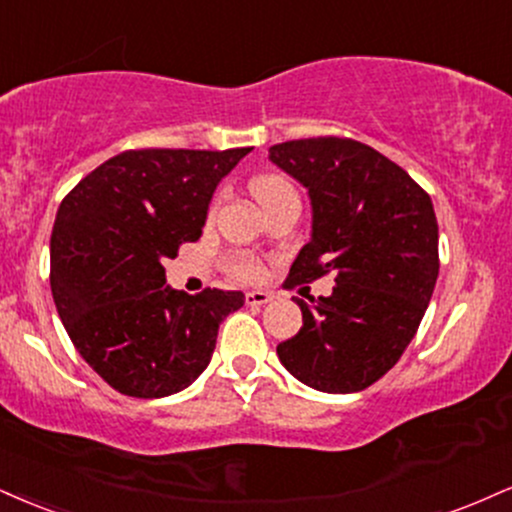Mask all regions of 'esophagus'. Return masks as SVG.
Here are the masks:
<instances>
[{
	"instance_id": "obj_1",
	"label": "esophagus",
	"mask_w": 512,
	"mask_h": 512,
	"mask_svg": "<svg viewBox=\"0 0 512 512\" xmlns=\"http://www.w3.org/2000/svg\"><path fill=\"white\" fill-rule=\"evenodd\" d=\"M272 300H274V295L269 291L245 293V303H248V305H267V303H272Z\"/></svg>"
}]
</instances>
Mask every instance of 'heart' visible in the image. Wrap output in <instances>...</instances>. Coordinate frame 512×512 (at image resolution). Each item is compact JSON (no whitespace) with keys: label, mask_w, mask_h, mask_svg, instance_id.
I'll return each instance as SVG.
<instances>
[{"label":"heart","mask_w":512,"mask_h":512,"mask_svg":"<svg viewBox=\"0 0 512 512\" xmlns=\"http://www.w3.org/2000/svg\"><path fill=\"white\" fill-rule=\"evenodd\" d=\"M250 188H252V195L257 197V202H260L264 209H272L274 205H279V202H283V200L298 197V190L293 188V183L288 181L286 176H279V174H262V176L252 178ZM217 202L219 200L212 202L209 214L217 209ZM226 269H229V274L233 276V279L245 281V283L260 281L264 274L260 257L252 255V252H243V250L226 255Z\"/></svg>","instance_id":"b5f03b06"}]
</instances>
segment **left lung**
<instances>
[{
    "mask_svg": "<svg viewBox=\"0 0 512 512\" xmlns=\"http://www.w3.org/2000/svg\"><path fill=\"white\" fill-rule=\"evenodd\" d=\"M312 200V240L286 288L334 274L331 295L293 298L303 326L276 346L295 379L355 393L396 365L415 338L439 276L432 197L396 162L353 138H305L269 147Z\"/></svg>",
    "mask_w": 512,
    "mask_h": 512,
    "instance_id": "1",
    "label": "left lung"
}]
</instances>
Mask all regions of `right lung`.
Here are the masks:
<instances>
[{
    "label": "right lung",
    "instance_id": "add662e5",
    "mask_svg": "<svg viewBox=\"0 0 512 512\" xmlns=\"http://www.w3.org/2000/svg\"><path fill=\"white\" fill-rule=\"evenodd\" d=\"M250 147L126 150L61 200L49 286L71 343L112 389L164 398L205 372L240 291L164 286V262L202 236L214 188Z\"/></svg>",
    "mask_w": 512,
    "mask_h": 512
}]
</instances>
